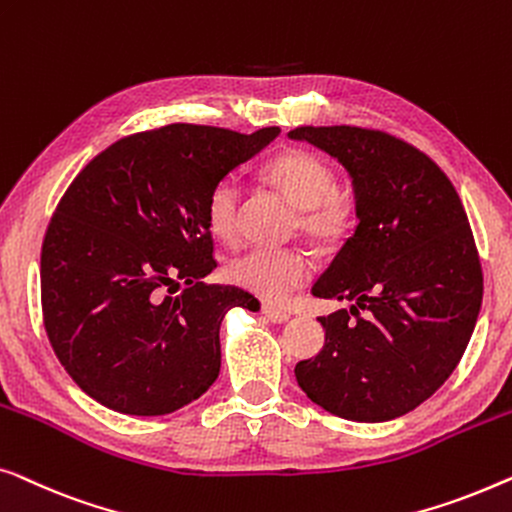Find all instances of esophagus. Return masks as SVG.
I'll list each match as a JSON object with an SVG mask.
<instances>
[{
    "instance_id": "1",
    "label": "esophagus",
    "mask_w": 512,
    "mask_h": 512,
    "mask_svg": "<svg viewBox=\"0 0 512 512\" xmlns=\"http://www.w3.org/2000/svg\"><path fill=\"white\" fill-rule=\"evenodd\" d=\"M262 315L266 320H271V322H276V325H283V322H287L290 320V313H285V311H280V308H273V306H262Z\"/></svg>"
}]
</instances>
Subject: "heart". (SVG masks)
I'll list each match as a JSON object with an SVG mask.
<instances>
[{
  "mask_svg": "<svg viewBox=\"0 0 512 512\" xmlns=\"http://www.w3.org/2000/svg\"><path fill=\"white\" fill-rule=\"evenodd\" d=\"M264 178L299 211V229L308 239L331 246L348 236L355 222V204L336 190L334 169L308 150H287L266 164ZM241 185L234 176L220 178L206 197L208 229L222 241H232L239 225ZM229 283L264 301L287 299L311 276V259L294 248H248L225 266Z\"/></svg>",
  "mask_w": 512,
  "mask_h": 512,
  "instance_id": "obj_1",
  "label": "heart"
}]
</instances>
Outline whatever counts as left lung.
Masks as SVG:
<instances>
[{
	"mask_svg": "<svg viewBox=\"0 0 512 512\" xmlns=\"http://www.w3.org/2000/svg\"><path fill=\"white\" fill-rule=\"evenodd\" d=\"M343 164L357 227L313 285L350 311L318 318L325 348L294 369L306 397L355 422L427 401L462 359L482 304V269L450 178L410 143L362 127H297Z\"/></svg>",
	"mask_w": 512,
	"mask_h": 512,
	"instance_id": "8db88e82",
	"label": "left lung"
}]
</instances>
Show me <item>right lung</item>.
I'll return each mask as SVG.
<instances>
[{"label": "right lung", "instance_id": "add662e5", "mask_svg": "<svg viewBox=\"0 0 512 512\" xmlns=\"http://www.w3.org/2000/svg\"><path fill=\"white\" fill-rule=\"evenodd\" d=\"M278 134L178 122L115 141L74 178L43 239L41 308L88 397L167 415L215 383L222 318L259 306L239 287L201 283L215 269L206 197ZM181 282V295L163 297Z\"/></svg>", "mask_w": 512, "mask_h": 512}]
</instances>
